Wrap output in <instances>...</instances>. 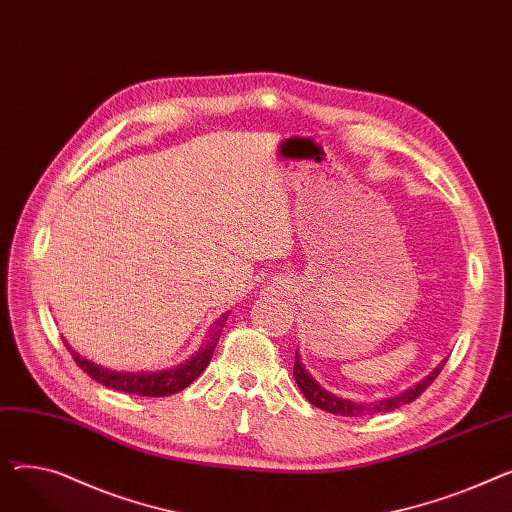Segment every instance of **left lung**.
I'll return each mask as SVG.
<instances>
[{"label": "left lung", "mask_w": 512, "mask_h": 512, "mask_svg": "<svg viewBox=\"0 0 512 512\" xmlns=\"http://www.w3.org/2000/svg\"><path fill=\"white\" fill-rule=\"evenodd\" d=\"M446 365V361H442V365H438L432 373L427 375V378L423 382H419L417 386L409 388L407 392H402L398 396H392V398H384V400H375V402H353V400H344V398H338L334 394H330L328 390L319 388L317 382L311 378V375L305 371V367L301 365V359H299V353L297 357H294V382L299 384L303 396L311 402L313 407L321 409V411H328L332 415H342V417H361V415H378V413H388V411H394L402 405H409V402L417 400L429 386H432V382L438 378L442 367Z\"/></svg>", "instance_id": "left-lung-1"}]
</instances>
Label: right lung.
<instances>
[{"label": "right lung", "instance_id": "right-lung-1", "mask_svg": "<svg viewBox=\"0 0 512 512\" xmlns=\"http://www.w3.org/2000/svg\"><path fill=\"white\" fill-rule=\"evenodd\" d=\"M226 321V315L220 319V324L215 326V332L211 334V342H207L201 351L191 359L186 361L180 367L168 369V371H157V373H120V371H110L103 369L101 365H95L80 355L72 353V359L76 365L83 369L87 375L105 388L120 390L126 394H137V396H168L184 390L186 386H191L199 375L205 371V367L211 361V355L215 351V344L220 340V326Z\"/></svg>", "mask_w": 512, "mask_h": 512}]
</instances>
